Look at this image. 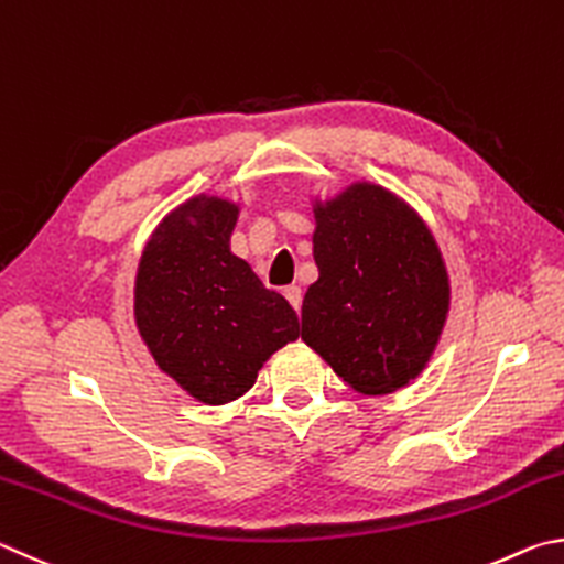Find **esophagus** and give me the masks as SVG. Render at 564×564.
Masks as SVG:
<instances>
[{
	"label": "esophagus",
	"mask_w": 564,
	"mask_h": 564,
	"mask_svg": "<svg viewBox=\"0 0 564 564\" xmlns=\"http://www.w3.org/2000/svg\"><path fill=\"white\" fill-rule=\"evenodd\" d=\"M284 297H288V302L294 307V312L302 310V290L297 288V284H290V288H284Z\"/></svg>",
	"instance_id": "esophagus-1"
}]
</instances>
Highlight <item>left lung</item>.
<instances>
[{
    "label": "left lung",
    "mask_w": 564,
    "mask_h": 564,
    "mask_svg": "<svg viewBox=\"0 0 564 564\" xmlns=\"http://www.w3.org/2000/svg\"><path fill=\"white\" fill-rule=\"evenodd\" d=\"M319 280L302 302V339L354 391H399L436 349L448 272L426 223L401 197L354 183L314 205Z\"/></svg>",
    "instance_id": "8db88e82"
}]
</instances>
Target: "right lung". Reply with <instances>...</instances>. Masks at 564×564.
<instances>
[{
    "mask_svg": "<svg viewBox=\"0 0 564 564\" xmlns=\"http://www.w3.org/2000/svg\"><path fill=\"white\" fill-rule=\"evenodd\" d=\"M237 205L197 195L148 240L135 274V324L161 371L220 406L252 389L276 349L300 337L297 312L230 252Z\"/></svg>",
    "mask_w": 564,
    "mask_h": 564,
    "instance_id": "right-lung-1",
    "label": "right lung"
}]
</instances>
